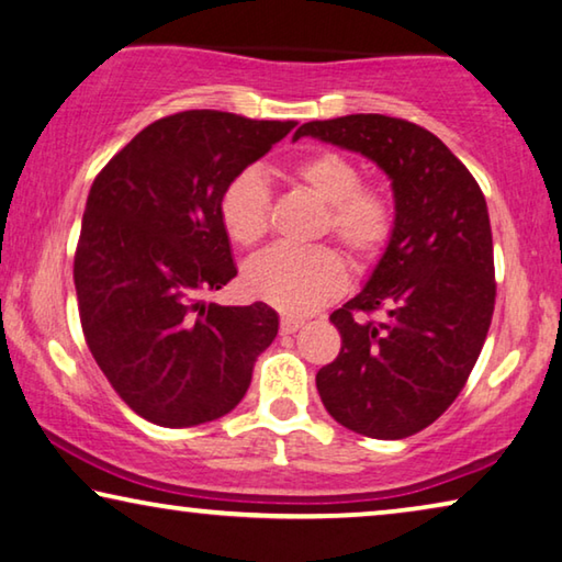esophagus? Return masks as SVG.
Masks as SVG:
<instances>
[{"instance_id":"obj_1","label":"esophagus","mask_w":562,"mask_h":562,"mask_svg":"<svg viewBox=\"0 0 562 562\" xmlns=\"http://www.w3.org/2000/svg\"><path fill=\"white\" fill-rule=\"evenodd\" d=\"M300 327H302V319H297V317H282L280 333H282V335H295Z\"/></svg>"}]
</instances>
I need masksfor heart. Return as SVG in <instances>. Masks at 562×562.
<instances>
[{
    "instance_id": "1",
    "label": "heart",
    "mask_w": 562,
    "mask_h": 562,
    "mask_svg": "<svg viewBox=\"0 0 562 562\" xmlns=\"http://www.w3.org/2000/svg\"><path fill=\"white\" fill-rule=\"evenodd\" d=\"M292 180L327 204L319 233L333 235L358 267H370L395 233V207L385 194L362 187L358 165L337 153H313L290 169ZM220 222L237 247H255L270 227V187L262 172L243 169L220 194ZM249 295L284 315H307L335 300L347 267L333 247H272L245 265Z\"/></svg>"
}]
</instances>
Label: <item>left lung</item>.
Here are the masks:
<instances>
[{"label": "left lung", "instance_id": "left-lung-1", "mask_svg": "<svg viewBox=\"0 0 562 562\" xmlns=\"http://www.w3.org/2000/svg\"><path fill=\"white\" fill-rule=\"evenodd\" d=\"M315 137L372 159L395 194V233L360 295L329 315L337 358L317 372L347 430L400 440L432 425L475 368L495 310L493 233L483 192L432 132L385 114L307 122ZM380 308V321L360 314Z\"/></svg>", "mask_w": 562, "mask_h": 562}]
</instances>
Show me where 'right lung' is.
I'll return each instance as SVG.
<instances>
[{
  "mask_svg": "<svg viewBox=\"0 0 562 562\" xmlns=\"http://www.w3.org/2000/svg\"><path fill=\"white\" fill-rule=\"evenodd\" d=\"M297 122L190 110L149 124L89 190L75 252L89 352L124 403L162 427L227 415L280 319L204 302L235 278L220 194Z\"/></svg>",
  "mask_w": 562,
  "mask_h": 562,
  "instance_id": "1",
  "label": "right lung"
}]
</instances>
